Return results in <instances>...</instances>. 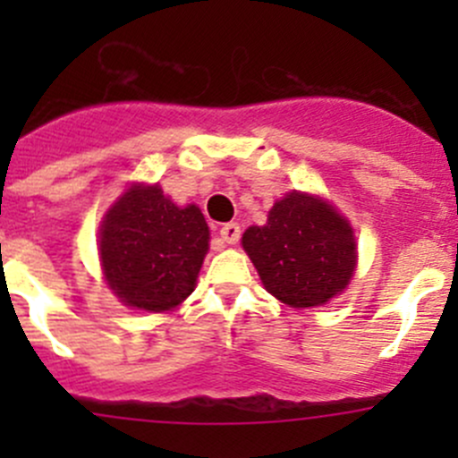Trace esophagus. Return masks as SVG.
Segmentation results:
<instances>
[{
  "label": "esophagus",
  "instance_id": "34e87169",
  "mask_svg": "<svg viewBox=\"0 0 458 458\" xmlns=\"http://www.w3.org/2000/svg\"><path fill=\"white\" fill-rule=\"evenodd\" d=\"M219 234H221V239H224L225 243H237L239 237H242V228H239V224L230 221V224L221 225Z\"/></svg>",
  "mask_w": 458,
  "mask_h": 458
}]
</instances>
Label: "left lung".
I'll list each match as a JSON object with an SVG mask.
<instances>
[{
  "instance_id": "8db88e82",
  "label": "left lung",
  "mask_w": 458,
  "mask_h": 458,
  "mask_svg": "<svg viewBox=\"0 0 458 458\" xmlns=\"http://www.w3.org/2000/svg\"><path fill=\"white\" fill-rule=\"evenodd\" d=\"M261 284L290 308H315L348 288L357 267L354 230L332 203L288 192L267 212L266 225L242 237Z\"/></svg>"
}]
</instances>
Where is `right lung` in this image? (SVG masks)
<instances>
[{
	"label": "right lung",
	"instance_id": "obj_1",
	"mask_svg": "<svg viewBox=\"0 0 458 458\" xmlns=\"http://www.w3.org/2000/svg\"><path fill=\"white\" fill-rule=\"evenodd\" d=\"M208 242L195 203L177 206L157 183H132L99 225L106 284L123 306L173 310L195 290Z\"/></svg>",
	"mask_w": 458,
	"mask_h": 458
}]
</instances>
